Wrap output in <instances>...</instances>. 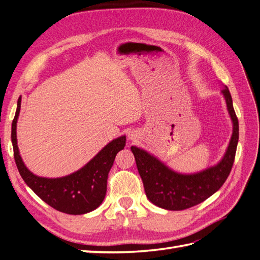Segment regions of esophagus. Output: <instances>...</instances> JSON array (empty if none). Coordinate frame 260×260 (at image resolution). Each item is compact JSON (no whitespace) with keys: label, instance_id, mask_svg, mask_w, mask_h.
Wrapping results in <instances>:
<instances>
[{"label":"esophagus","instance_id":"obj_1","mask_svg":"<svg viewBox=\"0 0 260 260\" xmlns=\"http://www.w3.org/2000/svg\"><path fill=\"white\" fill-rule=\"evenodd\" d=\"M136 137H137V136H136L135 134H130V135H129V138H130L131 140H132V139H136Z\"/></svg>","mask_w":260,"mask_h":260}]
</instances>
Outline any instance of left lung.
<instances>
[{"instance_id":"1","label":"left lung","mask_w":260,"mask_h":260,"mask_svg":"<svg viewBox=\"0 0 260 260\" xmlns=\"http://www.w3.org/2000/svg\"><path fill=\"white\" fill-rule=\"evenodd\" d=\"M222 94L224 95L226 108L234 123V132L225 155L218 165L198 174L182 175L173 172L147 151L131 147L146 195L151 203L172 211L189 209L209 199L226 181L236 157L239 122L228 87L222 89Z\"/></svg>"}]
</instances>
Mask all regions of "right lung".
Returning a JSON list of instances; mask_svg holds the SVG:
<instances>
[{
  "instance_id": "right-lung-1",
  "label": "right lung",
  "mask_w": 260,
  "mask_h": 260,
  "mask_svg": "<svg viewBox=\"0 0 260 260\" xmlns=\"http://www.w3.org/2000/svg\"><path fill=\"white\" fill-rule=\"evenodd\" d=\"M21 108V98L12 122L11 139L14 160L25 184L51 208L67 214H84L99 208L107 193L108 176L116 153L125 146L122 136L111 141L93 159L79 171L60 178H45L31 173L19 155L17 145V121Z\"/></svg>"
}]
</instances>
